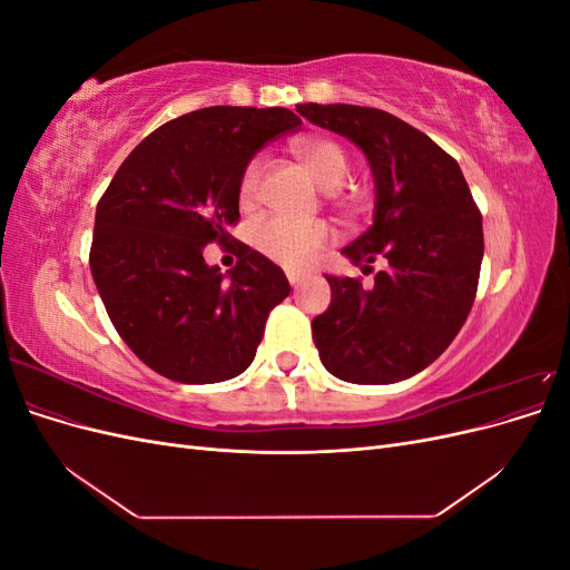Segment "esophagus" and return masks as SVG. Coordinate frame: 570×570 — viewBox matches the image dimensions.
Returning a JSON list of instances; mask_svg holds the SVG:
<instances>
[{
  "instance_id": "obj_1",
  "label": "esophagus",
  "mask_w": 570,
  "mask_h": 570,
  "mask_svg": "<svg viewBox=\"0 0 570 570\" xmlns=\"http://www.w3.org/2000/svg\"><path fill=\"white\" fill-rule=\"evenodd\" d=\"M287 281H289V285H292V287H299V285L306 281V275L295 273V271H287Z\"/></svg>"
}]
</instances>
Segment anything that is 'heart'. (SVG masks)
<instances>
[{
  "label": "heart",
  "mask_w": 570,
  "mask_h": 570,
  "mask_svg": "<svg viewBox=\"0 0 570 570\" xmlns=\"http://www.w3.org/2000/svg\"><path fill=\"white\" fill-rule=\"evenodd\" d=\"M292 151L312 170V176L325 189H337L350 176V154L333 137L302 135L292 140ZM266 174L264 157H254L239 178V204L252 206L262 195ZM254 247L271 262L285 268H306L327 245L335 233L325 220H292L285 216H262L252 223Z\"/></svg>",
  "instance_id": "obj_1"
}]
</instances>
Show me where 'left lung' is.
<instances>
[{"label": "left lung", "mask_w": 570, "mask_h": 570, "mask_svg": "<svg viewBox=\"0 0 570 570\" xmlns=\"http://www.w3.org/2000/svg\"><path fill=\"white\" fill-rule=\"evenodd\" d=\"M312 124L364 149L375 180L373 226L342 254L364 273L325 275L327 312L312 323L323 366L340 381L387 385L416 375L450 347L478 292L482 216L459 164L430 137L387 111L352 105H297Z\"/></svg>", "instance_id": "1"}]
</instances>
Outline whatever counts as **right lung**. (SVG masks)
Masks as SVG:
<instances>
[{
  "mask_svg": "<svg viewBox=\"0 0 570 570\" xmlns=\"http://www.w3.org/2000/svg\"><path fill=\"white\" fill-rule=\"evenodd\" d=\"M283 107H209L168 120L120 164L95 216L90 268L116 333L185 385L230 381L289 295L285 273L245 243L223 276L203 247L233 243L239 178L266 142L297 130Z\"/></svg>",
  "mask_w": 570,
  "mask_h": 570,
  "instance_id": "1",
  "label": "right lung"
}]
</instances>
